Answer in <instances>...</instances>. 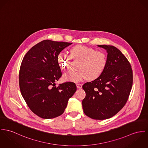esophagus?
Segmentation results:
<instances>
[{
  "instance_id": "obj_1",
  "label": "esophagus",
  "mask_w": 148,
  "mask_h": 148,
  "mask_svg": "<svg viewBox=\"0 0 148 148\" xmlns=\"http://www.w3.org/2000/svg\"><path fill=\"white\" fill-rule=\"evenodd\" d=\"M77 87L78 88H82V84H79V83H77Z\"/></svg>"
}]
</instances>
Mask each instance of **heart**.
Here are the masks:
<instances>
[{
	"label": "heart",
	"mask_w": 148,
	"mask_h": 148,
	"mask_svg": "<svg viewBox=\"0 0 148 148\" xmlns=\"http://www.w3.org/2000/svg\"><path fill=\"white\" fill-rule=\"evenodd\" d=\"M69 53L71 60L79 61V63L77 67L78 71H70L64 75L65 81L74 82L84 79L90 82L95 81L101 76L107 66V54L103 50H97L83 45H75L70 48ZM70 58L64 53L59 54L57 61L62 70L69 69L71 65Z\"/></svg>",
	"instance_id": "b5f03b06"
}]
</instances>
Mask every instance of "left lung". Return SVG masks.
I'll use <instances>...</instances> for the list:
<instances>
[{
  "label": "left lung",
  "mask_w": 148,
  "mask_h": 148,
  "mask_svg": "<svg viewBox=\"0 0 148 148\" xmlns=\"http://www.w3.org/2000/svg\"><path fill=\"white\" fill-rule=\"evenodd\" d=\"M107 50L108 64L101 76L82 86L86 97L82 100L84 113L95 120L109 119L126 104L133 84V71L125 56L112 45H98Z\"/></svg>",
  "instance_id": "obj_1"
}]
</instances>
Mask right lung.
<instances>
[{"mask_svg":"<svg viewBox=\"0 0 148 148\" xmlns=\"http://www.w3.org/2000/svg\"><path fill=\"white\" fill-rule=\"evenodd\" d=\"M71 44L43 40L33 46L21 62L18 75L21 94L30 110L42 119L62 115L77 90L74 82L55 83L62 76L58 56Z\"/></svg>","mask_w":148,"mask_h":148,"instance_id":"add662e5","label":"right lung"}]
</instances>
